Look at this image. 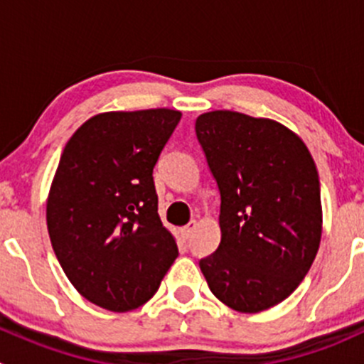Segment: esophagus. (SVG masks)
I'll list each match as a JSON object with an SVG mask.
<instances>
[{
	"label": "esophagus",
	"instance_id": "esophagus-1",
	"mask_svg": "<svg viewBox=\"0 0 364 364\" xmlns=\"http://www.w3.org/2000/svg\"><path fill=\"white\" fill-rule=\"evenodd\" d=\"M196 227H197L196 220H192V222H190L188 225L183 227V229H181V237H183V240L188 241L190 237H192V234H193V230H196Z\"/></svg>",
	"mask_w": 364,
	"mask_h": 364
}]
</instances>
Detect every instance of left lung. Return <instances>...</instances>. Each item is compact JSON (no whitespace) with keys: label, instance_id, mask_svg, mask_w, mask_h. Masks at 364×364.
I'll list each match as a JSON object with an SVG mask.
<instances>
[{"label":"left lung","instance_id":"8db88e82","mask_svg":"<svg viewBox=\"0 0 364 364\" xmlns=\"http://www.w3.org/2000/svg\"><path fill=\"white\" fill-rule=\"evenodd\" d=\"M196 134L222 199V240L200 271L232 310H267L296 291L321 245L315 161L294 132L266 117L205 112Z\"/></svg>","mask_w":364,"mask_h":364}]
</instances>
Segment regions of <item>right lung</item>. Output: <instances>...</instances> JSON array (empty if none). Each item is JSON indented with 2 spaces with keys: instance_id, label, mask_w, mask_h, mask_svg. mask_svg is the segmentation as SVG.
<instances>
[{
  "instance_id": "add662e5",
  "label": "right lung",
  "mask_w": 364,
  "mask_h": 364,
  "mask_svg": "<svg viewBox=\"0 0 364 364\" xmlns=\"http://www.w3.org/2000/svg\"><path fill=\"white\" fill-rule=\"evenodd\" d=\"M179 119L172 109L102 112L63 149L47 199L50 243L79 294L105 310L151 299L178 257L153 168Z\"/></svg>"
}]
</instances>
